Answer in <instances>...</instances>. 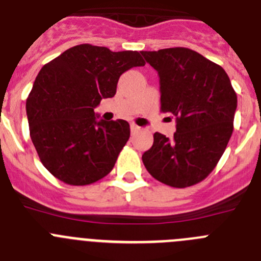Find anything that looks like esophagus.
<instances>
[{
	"label": "esophagus",
	"mask_w": 261,
	"mask_h": 261,
	"mask_svg": "<svg viewBox=\"0 0 261 261\" xmlns=\"http://www.w3.org/2000/svg\"><path fill=\"white\" fill-rule=\"evenodd\" d=\"M130 130H131V134H135V133H138V131L140 130V127H139V126H136V125H134V123H133V125L130 126Z\"/></svg>",
	"instance_id": "obj_1"
}]
</instances>
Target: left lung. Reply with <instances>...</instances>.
Wrapping results in <instances>:
<instances>
[{"mask_svg": "<svg viewBox=\"0 0 261 261\" xmlns=\"http://www.w3.org/2000/svg\"><path fill=\"white\" fill-rule=\"evenodd\" d=\"M160 76L161 112L175 117L169 139L154 133L142 156L148 173L168 186H194L216 168L233 134L237 93L220 65L189 48L142 51Z\"/></svg>", "mask_w": 261, "mask_h": 261, "instance_id": "obj_1", "label": "left lung"}]
</instances>
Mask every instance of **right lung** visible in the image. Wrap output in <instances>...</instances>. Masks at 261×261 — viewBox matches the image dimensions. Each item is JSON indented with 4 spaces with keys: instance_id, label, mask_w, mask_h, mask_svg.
I'll use <instances>...</instances> for the list:
<instances>
[{
    "instance_id": "add662e5",
    "label": "right lung",
    "mask_w": 261,
    "mask_h": 261,
    "mask_svg": "<svg viewBox=\"0 0 261 261\" xmlns=\"http://www.w3.org/2000/svg\"><path fill=\"white\" fill-rule=\"evenodd\" d=\"M139 51L81 44L40 70L25 102L40 161L57 179L86 186L108 175L130 138L127 121H98L95 109L113 97L122 74L144 66Z\"/></svg>"
}]
</instances>
